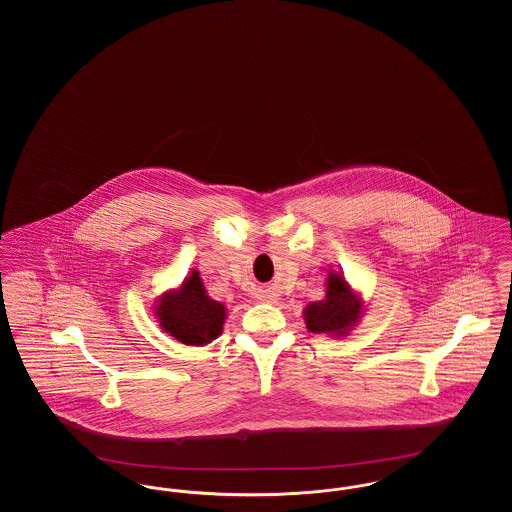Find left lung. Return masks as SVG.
I'll return each instance as SVG.
<instances>
[{
    "label": "left lung",
    "instance_id": "obj_1",
    "mask_svg": "<svg viewBox=\"0 0 512 512\" xmlns=\"http://www.w3.org/2000/svg\"><path fill=\"white\" fill-rule=\"evenodd\" d=\"M361 315V301L341 274H330L326 297L305 309L307 328L315 334L345 336Z\"/></svg>",
    "mask_w": 512,
    "mask_h": 512
}]
</instances>
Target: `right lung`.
I'll return each mask as SVG.
<instances>
[{
  "mask_svg": "<svg viewBox=\"0 0 512 512\" xmlns=\"http://www.w3.org/2000/svg\"><path fill=\"white\" fill-rule=\"evenodd\" d=\"M224 313L219 301L207 297L197 270L178 292L165 295L157 307L163 330L186 345H205L219 338Z\"/></svg>",
  "mask_w": 512,
  "mask_h": 512,
  "instance_id": "add662e5",
  "label": "right lung"
}]
</instances>
